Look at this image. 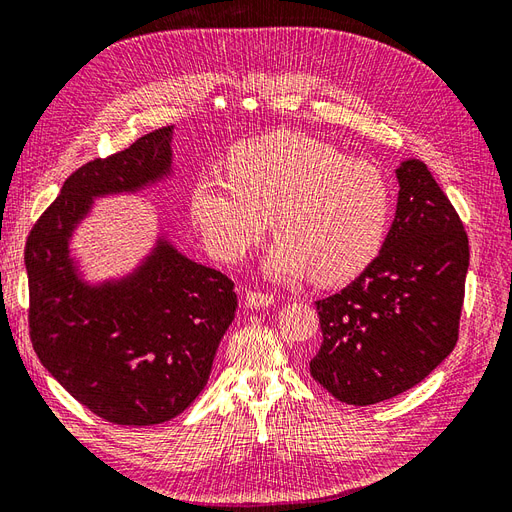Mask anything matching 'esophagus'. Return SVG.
<instances>
[{
	"label": "esophagus",
	"mask_w": 512,
	"mask_h": 512,
	"mask_svg": "<svg viewBox=\"0 0 512 512\" xmlns=\"http://www.w3.org/2000/svg\"><path fill=\"white\" fill-rule=\"evenodd\" d=\"M273 303H275L273 294L258 292V290H247V292H245V305H247V307L260 309V307H271Z\"/></svg>",
	"instance_id": "obj_1"
}]
</instances>
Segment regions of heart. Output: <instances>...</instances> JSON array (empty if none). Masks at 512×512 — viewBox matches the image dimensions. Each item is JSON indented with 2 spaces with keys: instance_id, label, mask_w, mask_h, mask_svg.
<instances>
[{
  "instance_id": "1",
  "label": "heart",
  "mask_w": 512,
  "mask_h": 512,
  "mask_svg": "<svg viewBox=\"0 0 512 512\" xmlns=\"http://www.w3.org/2000/svg\"><path fill=\"white\" fill-rule=\"evenodd\" d=\"M228 177L203 175L190 190V218L209 250L243 260L271 228L265 260L275 282L342 284L361 275L386 243L393 194L382 170L335 145L280 130L232 149Z\"/></svg>"
}]
</instances>
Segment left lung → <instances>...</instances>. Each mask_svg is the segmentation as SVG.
Returning <instances> with one entry per match:
<instances>
[{"label":"left lung","instance_id":"8db88e82","mask_svg":"<svg viewBox=\"0 0 512 512\" xmlns=\"http://www.w3.org/2000/svg\"><path fill=\"white\" fill-rule=\"evenodd\" d=\"M395 220L380 256L316 301L322 346L309 371L335 399L371 406L404 393L457 344L468 235L421 160L395 168Z\"/></svg>","mask_w":512,"mask_h":512}]
</instances>
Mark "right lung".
<instances>
[{"instance_id":"add662e5","label":"right lung","mask_w":512,"mask_h":512,"mask_svg":"<svg viewBox=\"0 0 512 512\" xmlns=\"http://www.w3.org/2000/svg\"><path fill=\"white\" fill-rule=\"evenodd\" d=\"M173 128L138 138L72 173L25 243L29 333L40 363L115 425L149 427L179 416L205 389L235 320V284L177 250L164 226L128 273L89 280L74 232L98 198L143 194L175 177Z\"/></svg>"}]
</instances>
